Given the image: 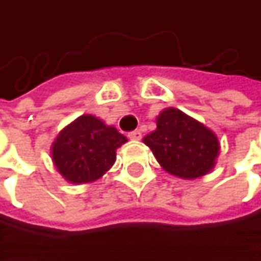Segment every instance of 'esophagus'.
Returning <instances> with one entry per match:
<instances>
[{
    "mask_svg": "<svg viewBox=\"0 0 261 261\" xmlns=\"http://www.w3.org/2000/svg\"><path fill=\"white\" fill-rule=\"evenodd\" d=\"M128 137H130L131 140H140L142 139V131L140 130H134L128 133Z\"/></svg>",
    "mask_w": 261,
    "mask_h": 261,
    "instance_id": "1",
    "label": "esophagus"
}]
</instances>
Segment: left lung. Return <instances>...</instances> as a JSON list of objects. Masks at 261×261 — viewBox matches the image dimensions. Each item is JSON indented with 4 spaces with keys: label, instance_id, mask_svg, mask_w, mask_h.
Returning <instances> with one entry per match:
<instances>
[{
    "label": "left lung",
    "instance_id": "8db88e82",
    "mask_svg": "<svg viewBox=\"0 0 261 261\" xmlns=\"http://www.w3.org/2000/svg\"><path fill=\"white\" fill-rule=\"evenodd\" d=\"M157 128L143 137L160 166L184 180L207 175L219 155V139L199 121L168 107L155 119Z\"/></svg>",
    "mask_w": 261,
    "mask_h": 261
}]
</instances>
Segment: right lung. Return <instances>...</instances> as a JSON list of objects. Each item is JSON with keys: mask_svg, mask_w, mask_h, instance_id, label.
<instances>
[{"mask_svg": "<svg viewBox=\"0 0 261 261\" xmlns=\"http://www.w3.org/2000/svg\"><path fill=\"white\" fill-rule=\"evenodd\" d=\"M127 142L113 125L83 115L59 133L51 159L59 174L72 184L96 181L116 162V149Z\"/></svg>", "mask_w": 261, "mask_h": 261, "instance_id": "right-lung-1", "label": "right lung"}]
</instances>
